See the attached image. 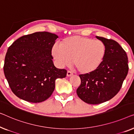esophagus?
<instances>
[{
    "label": "esophagus",
    "instance_id": "34e87169",
    "mask_svg": "<svg viewBox=\"0 0 134 134\" xmlns=\"http://www.w3.org/2000/svg\"><path fill=\"white\" fill-rule=\"evenodd\" d=\"M71 75H73V73L71 72V71H67V76H71Z\"/></svg>",
    "mask_w": 134,
    "mask_h": 134
}]
</instances>
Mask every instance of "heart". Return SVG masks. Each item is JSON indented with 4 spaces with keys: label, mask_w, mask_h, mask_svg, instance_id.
Returning <instances> with one entry per match:
<instances>
[{
    "label": "heart",
    "mask_w": 134,
    "mask_h": 134,
    "mask_svg": "<svg viewBox=\"0 0 134 134\" xmlns=\"http://www.w3.org/2000/svg\"><path fill=\"white\" fill-rule=\"evenodd\" d=\"M59 46H53L52 50L58 65H69L72 59L73 65L82 74L95 71L102 63L106 50L102 41L79 36L64 39Z\"/></svg>",
    "instance_id": "heart-1"
}]
</instances>
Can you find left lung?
Returning a JSON list of instances; mask_svg holds the SVG:
<instances>
[{"label": "left lung", "instance_id": "8db88e82", "mask_svg": "<svg viewBox=\"0 0 134 134\" xmlns=\"http://www.w3.org/2000/svg\"><path fill=\"white\" fill-rule=\"evenodd\" d=\"M104 43L105 54L99 67L93 72L80 75L79 98L86 103L98 104L112 99L120 91L129 67L125 51L115 41L96 36Z\"/></svg>", "mask_w": 134, "mask_h": 134}]
</instances>
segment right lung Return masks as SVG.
<instances>
[{"label":"right lung","mask_w":134,"mask_h":134,"mask_svg":"<svg viewBox=\"0 0 134 134\" xmlns=\"http://www.w3.org/2000/svg\"><path fill=\"white\" fill-rule=\"evenodd\" d=\"M58 36L49 32H36L15 41L7 50L3 71L15 95L28 102H42L52 95L57 78L67 70L57 69L52 49Z\"/></svg>","instance_id":"add662e5"}]
</instances>
